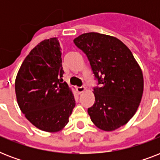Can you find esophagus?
<instances>
[{
    "label": "esophagus",
    "mask_w": 160,
    "mask_h": 160,
    "mask_svg": "<svg viewBox=\"0 0 160 160\" xmlns=\"http://www.w3.org/2000/svg\"><path fill=\"white\" fill-rule=\"evenodd\" d=\"M86 90L85 86H79V87H76V90L79 94H81L82 92H84L85 90Z\"/></svg>",
    "instance_id": "obj_1"
}]
</instances>
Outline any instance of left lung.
Listing matches in <instances>:
<instances>
[{"label": "left lung", "instance_id": "8db88e82", "mask_svg": "<svg viewBox=\"0 0 160 160\" xmlns=\"http://www.w3.org/2000/svg\"><path fill=\"white\" fill-rule=\"evenodd\" d=\"M87 55L100 87L94 88L95 104L88 109L99 129L113 131L136 113L144 91L139 64L128 47L114 36L89 32L74 40Z\"/></svg>", "mask_w": 160, "mask_h": 160}]
</instances>
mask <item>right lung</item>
I'll return each mask as SVG.
<instances>
[{
    "instance_id": "right-lung-1",
    "label": "right lung",
    "mask_w": 160,
    "mask_h": 160,
    "mask_svg": "<svg viewBox=\"0 0 160 160\" xmlns=\"http://www.w3.org/2000/svg\"><path fill=\"white\" fill-rule=\"evenodd\" d=\"M60 51L56 37L40 42L24 60L15 82L21 112L46 132L61 130L75 106L72 90L63 82Z\"/></svg>"
}]
</instances>
